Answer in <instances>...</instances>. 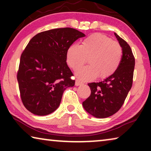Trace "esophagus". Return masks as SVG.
Segmentation results:
<instances>
[{
  "instance_id": "1",
  "label": "esophagus",
  "mask_w": 151,
  "mask_h": 151,
  "mask_svg": "<svg viewBox=\"0 0 151 151\" xmlns=\"http://www.w3.org/2000/svg\"><path fill=\"white\" fill-rule=\"evenodd\" d=\"M82 84H83V83H82V82L79 81V80H76V83H75L76 86H80V85H82Z\"/></svg>"
}]
</instances>
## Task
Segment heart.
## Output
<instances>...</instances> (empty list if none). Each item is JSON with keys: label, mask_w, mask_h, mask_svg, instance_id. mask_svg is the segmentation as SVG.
I'll return each instance as SVG.
<instances>
[{"label": "heart", "mask_w": 151, "mask_h": 151, "mask_svg": "<svg viewBox=\"0 0 151 151\" xmlns=\"http://www.w3.org/2000/svg\"><path fill=\"white\" fill-rule=\"evenodd\" d=\"M122 51L118 43L106 35L94 34L82 41L81 45H72L67 53V63L73 70L86 63L89 65L77 71L80 80H91L97 76L101 79L109 78L118 69Z\"/></svg>", "instance_id": "heart-1"}]
</instances>
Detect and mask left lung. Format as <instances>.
Segmentation results:
<instances>
[{"label":"left lung","instance_id":"left-lung-1","mask_svg":"<svg viewBox=\"0 0 151 151\" xmlns=\"http://www.w3.org/2000/svg\"><path fill=\"white\" fill-rule=\"evenodd\" d=\"M122 49L118 69L102 82L88 83L91 95L82 102L84 109L93 116L106 118L117 113L122 106L133 84L135 58L131 47L116 33Z\"/></svg>","mask_w":151,"mask_h":151}]
</instances>
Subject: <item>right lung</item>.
<instances>
[{
	"instance_id": "1",
	"label": "right lung",
	"mask_w": 151,
	"mask_h": 151,
	"mask_svg": "<svg viewBox=\"0 0 151 151\" xmlns=\"http://www.w3.org/2000/svg\"><path fill=\"white\" fill-rule=\"evenodd\" d=\"M83 33L75 29H53L36 34L22 53L17 73L21 100L33 114L47 115L56 110L65 90L75 80L67 64L69 47Z\"/></svg>"
}]
</instances>
